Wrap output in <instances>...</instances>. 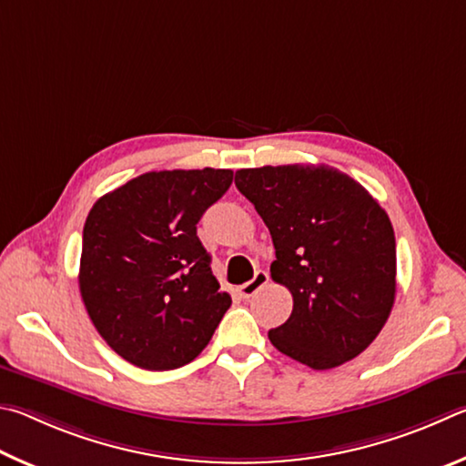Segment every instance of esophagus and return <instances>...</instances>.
Returning a JSON list of instances; mask_svg holds the SVG:
<instances>
[{
    "instance_id": "1",
    "label": "esophagus",
    "mask_w": 466,
    "mask_h": 466,
    "mask_svg": "<svg viewBox=\"0 0 466 466\" xmlns=\"http://www.w3.org/2000/svg\"><path fill=\"white\" fill-rule=\"evenodd\" d=\"M268 280H270V276H268V272H266V270H258V272L254 274V279H251L248 284H243V287L238 289L239 297H241V299H251L259 289L266 287Z\"/></svg>"
}]
</instances>
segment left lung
I'll return each mask as SVG.
<instances>
[{
  "label": "left lung",
  "instance_id": "8db88e82",
  "mask_svg": "<svg viewBox=\"0 0 466 466\" xmlns=\"http://www.w3.org/2000/svg\"><path fill=\"white\" fill-rule=\"evenodd\" d=\"M235 186L270 228L272 280L292 295V313L268 331L292 360L328 370L369 348L397 290L389 215L364 187L329 166L239 169Z\"/></svg>",
  "mask_w": 466,
  "mask_h": 466
}]
</instances>
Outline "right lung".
I'll use <instances>...</instances> for the list:
<instances>
[{
	"mask_svg": "<svg viewBox=\"0 0 466 466\" xmlns=\"http://www.w3.org/2000/svg\"><path fill=\"white\" fill-rule=\"evenodd\" d=\"M231 182V169L149 171L89 210L79 292L97 333L127 362L145 370L192 362L231 307L196 235Z\"/></svg>",
	"mask_w": 466,
	"mask_h": 466,
	"instance_id": "right-lung-1",
	"label": "right lung"
}]
</instances>
